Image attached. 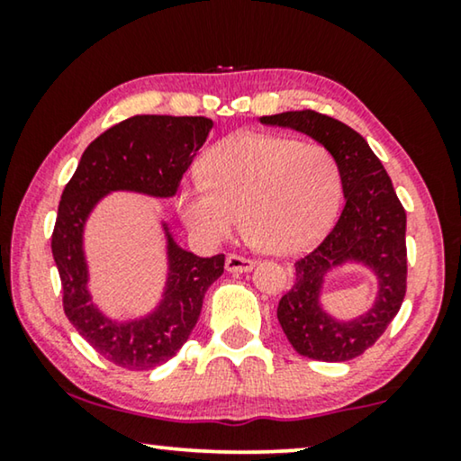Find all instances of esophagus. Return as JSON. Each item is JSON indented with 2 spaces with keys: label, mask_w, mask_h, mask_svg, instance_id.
<instances>
[{
  "label": "esophagus",
  "mask_w": 461,
  "mask_h": 461,
  "mask_svg": "<svg viewBox=\"0 0 461 461\" xmlns=\"http://www.w3.org/2000/svg\"><path fill=\"white\" fill-rule=\"evenodd\" d=\"M251 268H254V260L251 258L239 254L226 256V270H230V273H248Z\"/></svg>",
  "instance_id": "obj_1"
}]
</instances>
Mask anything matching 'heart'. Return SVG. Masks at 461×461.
<instances>
[{
  "mask_svg": "<svg viewBox=\"0 0 461 461\" xmlns=\"http://www.w3.org/2000/svg\"><path fill=\"white\" fill-rule=\"evenodd\" d=\"M201 180L178 194V210L194 235L216 243L245 220L251 241L270 254H295L323 235L342 194L331 150L287 136L239 134L201 163Z\"/></svg>",
  "mask_w": 461,
  "mask_h": 461,
  "instance_id": "1",
  "label": "heart"
}]
</instances>
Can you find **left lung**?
I'll use <instances>...</instances> for the list:
<instances>
[{"label":"left lung","mask_w":461,"mask_h":461,"mask_svg":"<svg viewBox=\"0 0 461 461\" xmlns=\"http://www.w3.org/2000/svg\"><path fill=\"white\" fill-rule=\"evenodd\" d=\"M262 123L312 136L336 157L344 207L317 248L295 260L294 285L281 295L276 317L289 344L314 361H350L374 346L401 311L407 292V213L393 180L365 138L323 113L304 109L262 117ZM367 261L381 281L376 306L363 320L338 324L318 308L320 281L333 263Z\"/></svg>","instance_id":"obj_1"}]
</instances>
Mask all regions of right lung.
Listing matches in <instances>:
<instances>
[{
	"label": "right lung",
	"instance_id": "right-lung-1",
	"mask_svg": "<svg viewBox=\"0 0 461 461\" xmlns=\"http://www.w3.org/2000/svg\"><path fill=\"white\" fill-rule=\"evenodd\" d=\"M213 122L207 117L134 115L103 131L84 150L62 191L52 254L62 285V308L75 330L106 361L147 371L176 357L197 325L205 292L224 273V254L199 258L169 239L166 300L153 317L117 325L90 304L81 230L94 203L109 191L172 197Z\"/></svg>",
	"mask_w": 461,
	"mask_h": 461
}]
</instances>
